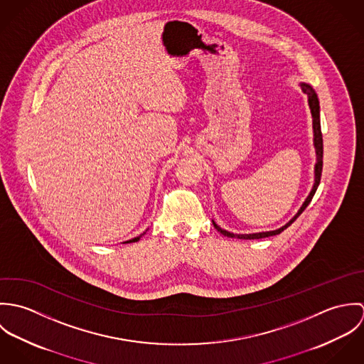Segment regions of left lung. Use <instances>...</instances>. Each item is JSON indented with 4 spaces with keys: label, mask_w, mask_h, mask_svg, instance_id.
I'll return each mask as SVG.
<instances>
[{
    "label": "left lung",
    "mask_w": 364,
    "mask_h": 364,
    "mask_svg": "<svg viewBox=\"0 0 364 364\" xmlns=\"http://www.w3.org/2000/svg\"><path fill=\"white\" fill-rule=\"evenodd\" d=\"M301 90L304 91V94H307L309 97V104H310V109H311L312 114V124H314V146H315V153H316V164H315V183H314V188H312L311 193L309 195V198L306 199L304 205L301 206V208L299 210V213L286 224L283 225L282 228L279 230H274V231H267V232H257V234H232V232H228L223 228H220L214 221H213V225L214 228L221 232L223 235L225 237H230V238H240V240H259V238H266V237H272V235H276V234H280L283 230H286L290 224H293L296 221V218L306 210V208L310 205V202L316 192V188L321 182V173H322V156H323V143H322V133H321V122H319V101H318V97L315 94V91L312 90L311 87L309 84H301Z\"/></svg>",
    "instance_id": "obj_1"
}]
</instances>
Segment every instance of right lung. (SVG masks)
Segmentation results:
<instances>
[{
  "label": "right lung",
  "instance_id": "obj_1",
  "mask_svg": "<svg viewBox=\"0 0 364 364\" xmlns=\"http://www.w3.org/2000/svg\"><path fill=\"white\" fill-rule=\"evenodd\" d=\"M141 235H143V234H141ZM141 235H139V237H136V238H133V240H130V241H126V242H137Z\"/></svg>",
  "mask_w": 364,
  "mask_h": 364
}]
</instances>
